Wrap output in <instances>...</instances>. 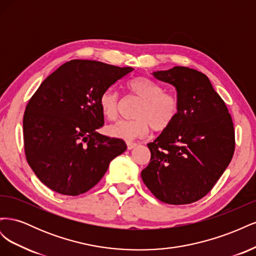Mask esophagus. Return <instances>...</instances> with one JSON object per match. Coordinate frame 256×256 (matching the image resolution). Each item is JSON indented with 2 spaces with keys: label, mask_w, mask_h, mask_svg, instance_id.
<instances>
[{
  "label": "esophagus",
  "mask_w": 256,
  "mask_h": 256,
  "mask_svg": "<svg viewBox=\"0 0 256 256\" xmlns=\"http://www.w3.org/2000/svg\"><path fill=\"white\" fill-rule=\"evenodd\" d=\"M136 146H138V144H136V143H134V142H127V148H128L129 150L136 148Z\"/></svg>",
  "instance_id": "34e87169"
}]
</instances>
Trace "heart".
I'll return each instance as SVG.
<instances>
[{"label": "heart", "mask_w": 256, "mask_h": 256, "mask_svg": "<svg viewBox=\"0 0 256 256\" xmlns=\"http://www.w3.org/2000/svg\"><path fill=\"white\" fill-rule=\"evenodd\" d=\"M127 88L141 100L134 113L136 120H120L106 127V134L124 141L144 138L152 127L156 132L166 131L173 125L180 113V102L172 92H164L161 85L147 76L130 80ZM100 111L106 120L118 118V95L113 88L104 90L99 97Z\"/></svg>", "instance_id": "heart-1"}]
</instances>
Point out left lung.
I'll return each instance as SVG.
<instances>
[{
  "label": "left lung",
  "instance_id": "8db88e82",
  "mask_svg": "<svg viewBox=\"0 0 256 256\" xmlns=\"http://www.w3.org/2000/svg\"><path fill=\"white\" fill-rule=\"evenodd\" d=\"M152 76L175 88L180 113L171 127L147 144L152 156L142 180L161 202H196L212 189L233 157V122L203 72L175 66Z\"/></svg>",
  "mask_w": 256,
  "mask_h": 256
}]
</instances>
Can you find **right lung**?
<instances>
[{"mask_svg":"<svg viewBox=\"0 0 256 256\" xmlns=\"http://www.w3.org/2000/svg\"><path fill=\"white\" fill-rule=\"evenodd\" d=\"M134 70L102 62L72 60L38 88L23 116L26 160L40 180L64 196H79L106 174L127 150L120 138L100 134L99 97Z\"/></svg>","mask_w":256,"mask_h":256,"instance_id":"1","label":"right lung"}]
</instances>
